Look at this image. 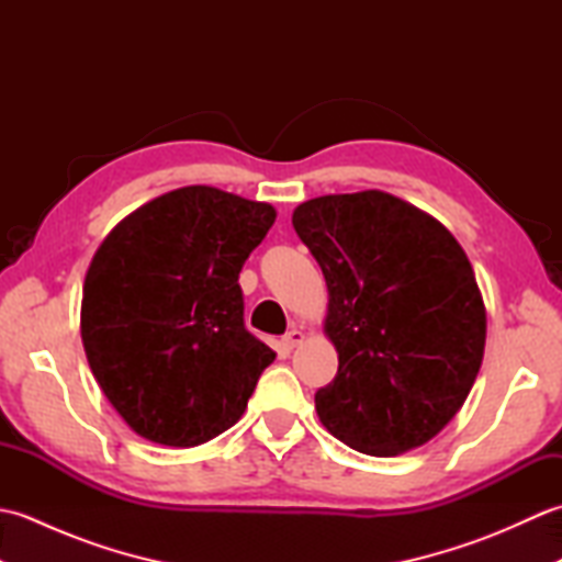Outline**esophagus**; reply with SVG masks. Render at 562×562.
I'll list each match as a JSON object with an SVG mask.
<instances>
[{"label":"esophagus","instance_id":"1","mask_svg":"<svg viewBox=\"0 0 562 562\" xmlns=\"http://www.w3.org/2000/svg\"><path fill=\"white\" fill-rule=\"evenodd\" d=\"M302 342H304V333H302V330H296V328H292V330L284 333V338H282V348H284V350H294L296 345H302Z\"/></svg>","mask_w":562,"mask_h":562}]
</instances>
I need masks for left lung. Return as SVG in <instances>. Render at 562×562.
Here are the masks:
<instances>
[{"label":"left lung","mask_w":562,"mask_h":562,"mask_svg":"<svg viewBox=\"0 0 562 562\" xmlns=\"http://www.w3.org/2000/svg\"><path fill=\"white\" fill-rule=\"evenodd\" d=\"M328 288L338 374L316 391L328 432L398 457L459 413L485 350V304L445 224L381 190L324 195L292 214Z\"/></svg>","instance_id":"1"}]
</instances>
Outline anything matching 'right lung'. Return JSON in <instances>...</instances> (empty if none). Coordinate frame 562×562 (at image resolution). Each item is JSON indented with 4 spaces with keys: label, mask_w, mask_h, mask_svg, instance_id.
<instances>
[{
    "label": "right lung",
    "mask_w": 562,
    "mask_h": 562,
    "mask_svg": "<svg viewBox=\"0 0 562 562\" xmlns=\"http://www.w3.org/2000/svg\"><path fill=\"white\" fill-rule=\"evenodd\" d=\"M274 217L268 202L188 186L103 238L83 280L81 340L139 437L198 447L244 415L274 352L244 326L238 272Z\"/></svg>",
    "instance_id": "add662e5"
}]
</instances>
